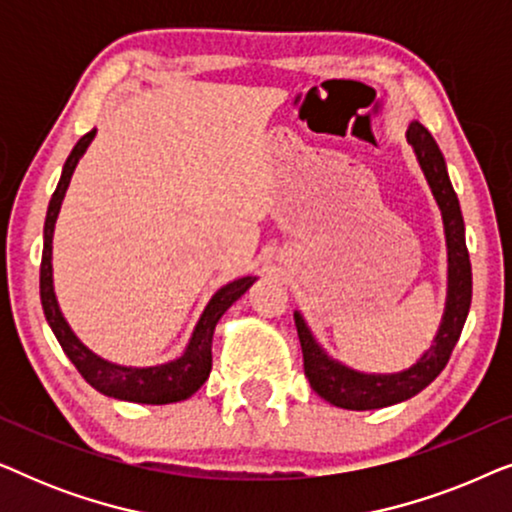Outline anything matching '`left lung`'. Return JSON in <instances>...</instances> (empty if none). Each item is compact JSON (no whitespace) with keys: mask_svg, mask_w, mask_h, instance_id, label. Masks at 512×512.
Wrapping results in <instances>:
<instances>
[{"mask_svg":"<svg viewBox=\"0 0 512 512\" xmlns=\"http://www.w3.org/2000/svg\"><path fill=\"white\" fill-rule=\"evenodd\" d=\"M408 144L415 151L426 181H429L433 198H436L440 214H443L445 242H447V300L445 314L440 328L433 338V345L419 356L415 366L401 373H359V370L345 366V363L331 359L324 347L314 340L307 328L303 314L293 312L298 328V340L303 347V366L310 387L324 398V401L338 405L345 410H377L387 405L408 401L440 375L447 366L454 345H457L461 328L466 324L468 307L473 296V275L471 258L466 249L464 216L454 193L452 181L447 177L445 158L440 153L436 139L422 123H410Z\"/></svg>","mask_w":512,"mask_h":512,"instance_id":"8db88e82","label":"left lung"}]
</instances>
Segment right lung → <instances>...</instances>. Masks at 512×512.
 I'll list each match as a JSON object with an SVG mask.
<instances>
[{"label": "right lung", "mask_w": 512, "mask_h": 512, "mask_svg": "<svg viewBox=\"0 0 512 512\" xmlns=\"http://www.w3.org/2000/svg\"><path fill=\"white\" fill-rule=\"evenodd\" d=\"M97 130H90L83 135L76 146L69 153L65 167H62V177L58 181L51 202H48L46 223H44V251H41V272H39V291H41V307H44L46 321L51 331L58 338L60 347L65 349L69 361L74 363L76 370L83 375L90 387H95L100 394L118 398V401L130 403H146V405H165L186 401L193 396L202 384L207 382L209 370H212V338L214 328L223 317V312L235 303L237 298L244 296V291L256 282V277H240L235 282H228L214 293L209 300L205 312L200 314L198 324L193 328L191 340L179 359L160 363V366L149 368H135V366H118L83 345L76 338L72 328L62 317L58 298H55L53 289V230L55 221H58L62 198H65L69 179L79 165V160L86 149L93 142Z\"/></svg>", "instance_id": "right-lung-1"}]
</instances>
